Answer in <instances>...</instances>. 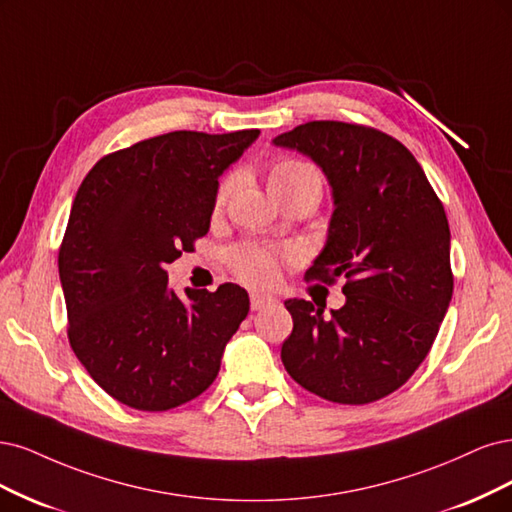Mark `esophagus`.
I'll return each mask as SVG.
<instances>
[{
  "label": "esophagus",
  "mask_w": 512,
  "mask_h": 512,
  "mask_svg": "<svg viewBox=\"0 0 512 512\" xmlns=\"http://www.w3.org/2000/svg\"><path fill=\"white\" fill-rule=\"evenodd\" d=\"M276 300L272 298V295H266V293H251V308L253 310H261L266 308L270 304H274Z\"/></svg>",
  "instance_id": "esophagus-1"
}]
</instances>
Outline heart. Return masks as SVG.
Segmentation results:
<instances>
[{
    "label": "heart",
    "mask_w": 512,
    "mask_h": 512,
    "mask_svg": "<svg viewBox=\"0 0 512 512\" xmlns=\"http://www.w3.org/2000/svg\"><path fill=\"white\" fill-rule=\"evenodd\" d=\"M236 185H238V174L236 172L227 174L221 180L219 187H217V193H214V212H219V210L225 208L229 195L234 193ZM310 185L321 187L317 172L312 170L308 163H304V161L283 159V161H276L274 166L270 168L268 187H270V193L274 197L291 193V191H298V189H304V187H310ZM283 257H287V255H278L270 249H263V246L244 244V246H238V249L229 253V263H232V270L242 280V283L253 285V287H268L276 280L278 263Z\"/></svg>",
    "instance_id": "b5f03b06"
}]
</instances>
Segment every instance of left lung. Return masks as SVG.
<instances>
[{
	"label": "left lung",
	"instance_id": "1",
	"mask_svg": "<svg viewBox=\"0 0 512 512\" xmlns=\"http://www.w3.org/2000/svg\"><path fill=\"white\" fill-rule=\"evenodd\" d=\"M276 146L308 155L332 187L334 214L306 278H346L342 308L287 300L280 359L323 400L370 404L400 389L430 353L453 295L442 202L408 148L374 127L310 121Z\"/></svg>",
	"mask_w": 512,
	"mask_h": 512
}]
</instances>
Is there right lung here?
<instances>
[{
  "label": "right lung",
  "mask_w": 512,
  "mask_h": 512,
  "mask_svg": "<svg viewBox=\"0 0 512 512\" xmlns=\"http://www.w3.org/2000/svg\"><path fill=\"white\" fill-rule=\"evenodd\" d=\"M259 129L170 131L102 157L82 180L59 249L68 338L114 400L148 412L204 393L249 293L168 287L166 266L208 234L219 176Z\"/></svg>",
  "instance_id": "obj_1"
}]
</instances>
